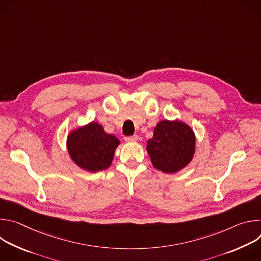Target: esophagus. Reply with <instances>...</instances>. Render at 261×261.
Returning a JSON list of instances; mask_svg holds the SVG:
<instances>
[{
    "mask_svg": "<svg viewBox=\"0 0 261 261\" xmlns=\"http://www.w3.org/2000/svg\"><path fill=\"white\" fill-rule=\"evenodd\" d=\"M137 139H138V136H137V135H131V136L125 137V140H126L127 142H134V141H136Z\"/></svg>",
    "mask_w": 261,
    "mask_h": 261,
    "instance_id": "34e87169",
    "label": "esophagus"
}]
</instances>
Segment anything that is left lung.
I'll return each instance as SVG.
<instances>
[{
	"mask_svg": "<svg viewBox=\"0 0 261 261\" xmlns=\"http://www.w3.org/2000/svg\"><path fill=\"white\" fill-rule=\"evenodd\" d=\"M146 150L155 168L174 173L192 160L195 151V136L191 128L181 122L161 121L147 140Z\"/></svg>",
	"mask_w": 261,
	"mask_h": 261,
	"instance_id": "obj_1",
	"label": "left lung"
}]
</instances>
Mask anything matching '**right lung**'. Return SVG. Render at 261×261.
<instances>
[{
  "label": "right lung",
  "instance_id": "obj_1",
  "mask_svg": "<svg viewBox=\"0 0 261 261\" xmlns=\"http://www.w3.org/2000/svg\"><path fill=\"white\" fill-rule=\"evenodd\" d=\"M119 143L116 136L105 133L101 125L93 122L71 132L67 147L80 167L95 172L110 166Z\"/></svg>",
  "mask_w": 261,
  "mask_h": 261
}]
</instances>
